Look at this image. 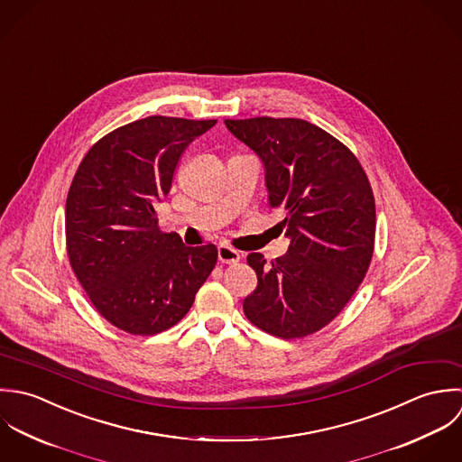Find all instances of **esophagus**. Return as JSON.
<instances>
[{
	"label": "esophagus",
	"mask_w": 462,
	"mask_h": 462,
	"mask_svg": "<svg viewBox=\"0 0 462 462\" xmlns=\"http://www.w3.org/2000/svg\"><path fill=\"white\" fill-rule=\"evenodd\" d=\"M217 259L223 264H236V263H239L241 255H239L237 250H234V248L226 246V245H219L217 246Z\"/></svg>",
	"instance_id": "34e87169"
}]
</instances>
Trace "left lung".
<instances>
[{
  "instance_id": "obj_1",
  "label": "left lung",
  "mask_w": 462,
  "mask_h": 462,
  "mask_svg": "<svg viewBox=\"0 0 462 462\" xmlns=\"http://www.w3.org/2000/svg\"><path fill=\"white\" fill-rule=\"evenodd\" d=\"M266 168L272 208L283 212L287 254L266 264L250 254L257 287L246 318L282 339L328 325L368 273L374 248V198L357 157L323 128L296 117L225 119Z\"/></svg>"
}]
</instances>
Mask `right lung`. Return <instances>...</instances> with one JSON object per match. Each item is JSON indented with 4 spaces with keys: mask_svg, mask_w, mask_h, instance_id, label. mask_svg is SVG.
Instances as JSON below:
<instances>
[{
    "mask_svg": "<svg viewBox=\"0 0 462 462\" xmlns=\"http://www.w3.org/2000/svg\"><path fill=\"white\" fill-rule=\"evenodd\" d=\"M216 119L150 116L101 137L66 201V248L96 310L134 336L177 325L217 261L214 245L185 246L159 228L179 161Z\"/></svg>",
    "mask_w": 462,
    "mask_h": 462,
    "instance_id": "1",
    "label": "right lung"
}]
</instances>
